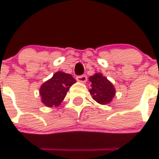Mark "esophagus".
Instances as JSON below:
<instances>
[{"label":"esophagus","instance_id":"1","mask_svg":"<svg viewBox=\"0 0 159 159\" xmlns=\"http://www.w3.org/2000/svg\"><path fill=\"white\" fill-rule=\"evenodd\" d=\"M87 80V77L86 75H78L76 76V80L79 81V82L80 83H85Z\"/></svg>","mask_w":159,"mask_h":159}]
</instances>
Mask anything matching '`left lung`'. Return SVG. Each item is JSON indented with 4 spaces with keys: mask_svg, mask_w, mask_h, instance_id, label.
I'll use <instances>...</instances> for the list:
<instances>
[{
    "mask_svg": "<svg viewBox=\"0 0 159 159\" xmlns=\"http://www.w3.org/2000/svg\"><path fill=\"white\" fill-rule=\"evenodd\" d=\"M91 82L90 93L98 103L106 105L112 101L116 94V89L111 82L101 73H95L89 78Z\"/></svg>",
    "mask_w": 159,
    "mask_h": 159,
    "instance_id": "8db88e82",
    "label": "left lung"
}]
</instances>
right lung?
Returning <instances> with one entry per match:
<instances>
[{"label": "right lung", "instance_id": "obj_1", "mask_svg": "<svg viewBox=\"0 0 159 159\" xmlns=\"http://www.w3.org/2000/svg\"><path fill=\"white\" fill-rule=\"evenodd\" d=\"M75 82L76 80L70 74L57 72L40 87L41 101L48 107L58 106L66 98L69 87Z\"/></svg>", "mask_w": 159, "mask_h": 159}]
</instances>
